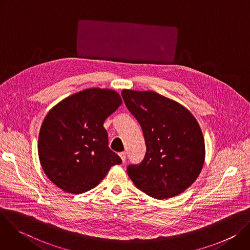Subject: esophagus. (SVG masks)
Returning <instances> with one entry per match:
<instances>
[{
	"label": "esophagus",
	"instance_id": "obj_1",
	"mask_svg": "<svg viewBox=\"0 0 250 250\" xmlns=\"http://www.w3.org/2000/svg\"><path fill=\"white\" fill-rule=\"evenodd\" d=\"M119 155H120V157L122 158L123 162H125V159H126V153H125V151H123V152H120V153H119Z\"/></svg>",
	"mask_w": 250,
	"mask_h": 250
}]
</instances>
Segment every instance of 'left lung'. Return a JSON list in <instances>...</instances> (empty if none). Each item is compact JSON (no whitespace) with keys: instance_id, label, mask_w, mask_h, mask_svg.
<instances>
[{"instance_id":"left-lung-1","label":"left lung","mask_w":250,"mask_h":250,"mask_svg":"<svg viewBox=\"0 0 250 250\" xmlns=\"http://www.w3.org/2000/svg\"><path fill=\"white\" fill-rule=\"evenodd\" d=\"M122 96L146 145L142 162L127 166L131 181L158 200L183 193L205 162V140L197 120L181 104L153 91L123 90Z\"/></svg>"}]
</instances>
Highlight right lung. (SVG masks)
Segmentation results:
<instances>
[{"instance_id": "right-lung-1", "label": "right lung", "mask_w": 250, "mask_h": 250, "mask_svg": "<svg viewBox=\"0 0 250 250\" xmlns=\"http://www.w3.org/2000/svg\"><path fill=\"white\" fill-rule=\"evenodd\" d=\"M123 101L114 90L86 89L59 102L48 112L39 135V157L49 180L64 192L95 188L110 168L121 164L109 147L104 127Z\"/></svg>"}]
</instances>
